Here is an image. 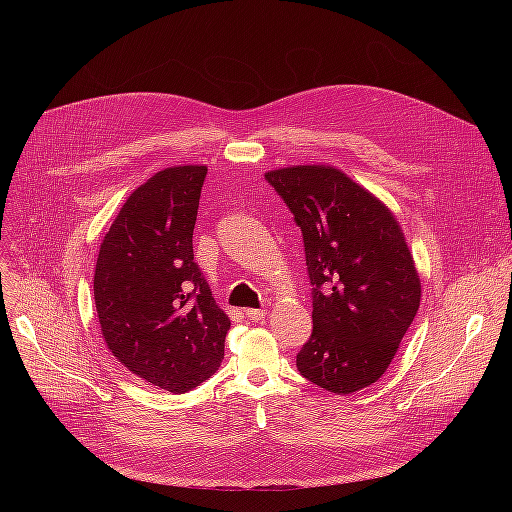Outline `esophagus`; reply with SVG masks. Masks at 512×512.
Segmentation results:
<instances>
[{"label": "esophagus", "mask_w": 512, "mask_h": 512, "mask_svg": "<svg viewBox=\"0 0 512 512\" xmlns=\"http://www.w3.org/2000/svg\"><path fill=\"white\" fill-rule=\"evenodd\" d=\"M245 316H247L249 320H253V322H259V320H263V318L267 316V312H265V310H253V308H249V310H245Z\"/></svg>", "instance_id": "1"}]
</instances>
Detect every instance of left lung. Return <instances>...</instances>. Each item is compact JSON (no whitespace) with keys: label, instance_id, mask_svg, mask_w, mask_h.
Returning a JSON list of instances; mask_svg holds the SVG:
<instances>
[{"label":"left lung","instance_id":"left-lung-1","mask_svg":"<svg viewBox=\"0 0 512 512\" xmlns=\"http://www.w3.org/2000/svg\"><path fill=\"white\" fill-rule=\"evenodd\" d=\"M304 233L314 332L298 371L350 395L377 383L409 330L421 281L393 210L326 164L265 172Z\"/></svg>","mask_w":512,"mask_h":512}]
</instances>
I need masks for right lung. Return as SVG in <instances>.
Instances as JSON below:
<instances>
[{"instance_id": "obj_1", "label": "right lung", "mask_w": 512, "mask_h": 512, "mask_svg": "<svg viewBox=\"0 0 512 512\" xmlns=\"http://www.w3.org/2000/svg\"><path fill=\"white\" fill-rule=\"evenodd\" d=\"M206 166H172L135 188L103 237L95 306L113 356L139 379L186 393L225 358L229 316L194 263Z\"/></svg>"}]
</instances>
